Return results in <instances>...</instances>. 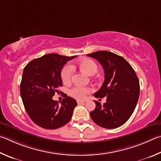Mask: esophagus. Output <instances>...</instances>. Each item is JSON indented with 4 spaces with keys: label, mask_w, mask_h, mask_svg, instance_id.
Listing matches in <instances>:
<instances>
[{
    "label": "esophagus",
    "mask_w": 161,
    "mask_h": 161,
    "mask_svg": "<svg viewBox=\"0 0 161 161\" xmlns=\"http://www.w3.org/2000/svg\"><path fill=\"white\" fill-rule=\"evenodd\" d=\"M87 100H77V103L78 104V105H80V104H83V103H85L86 102Z\"/></svg>",
    "instance_id": "esophagus-1"
}]
</instances>
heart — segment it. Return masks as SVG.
Here are the masks:
<instances>
[{"instance_id": "heart-1", "label": "heart", "mask_w": 161, "mask_h": 161, "mask_svg": "<svg viewBox=\"0 0 161 161\" xmlns=\"http://www.w3.org/2000/svg\"><path fill=\"white\" fill-rule=\"evenodd\" d=\"M80 69L88 75H93L97 70V65L95 62L90 58H85L78 62ZM74 71V69L71 64H66L61 73V80L64 83L68 84L71 81V78ZM91 88L88 87L75 86L70 91V95L73 97L78 100L84 99L89 92Z\"/></svg>"}]
</instances>
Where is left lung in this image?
<instances>
[{
	"label": "left lung",
	"instance_id": "8db88e82",
	"mask_svg": "<svg viewBox=\"0 0 161 161\" xmlns=\"http://www.w3.org/2000/svg\"><path fill=\"white\" fill-rule=\"evenodd\" d=\"M100 62L105 72V81L95 97H107L90 114L93 122L101 127L115 129L127 122L136 108L139 97V80L133 68L122 56L108 51L87 54Z\"/></svg>",
	"mask_w": 161,
	"mask_h": 161
}]
</instances>
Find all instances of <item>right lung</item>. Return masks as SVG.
Instances as JSON below:
<instances>
[{
	"label": "right lung",
	"instance_id": "obj_1",
	"mask_svg": "<svg viewBox=\"0 0 161 161\" xmlns=\"http://www.w3.org/2000/svg\"><path fill=\"white\" fill-rule=\"evenodd\" d=\"M75 57L49 53L34 59L24 68L20 83L22 103L30 119L42 128H60L71 119L77 105L75 100L66 95L59 104L52 97L63 86L62 68Z\"/></svg>",
	"mask_w": 161,
	"mask_h": 161
}]
</instances>
